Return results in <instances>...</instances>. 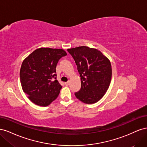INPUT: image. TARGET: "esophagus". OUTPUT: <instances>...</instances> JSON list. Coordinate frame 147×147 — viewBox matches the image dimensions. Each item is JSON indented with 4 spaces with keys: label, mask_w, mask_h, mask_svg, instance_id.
<instances>
[{
    "label": "esophagus",
    "mask_w": 147,
    "mask_h": 147,
    "mask_svg": "<svg viewBox=\"0 0 147 147\" xmlns=\"http://www.w3.org/2000/svg\"><path fill=\"white\" fill-rule=\"evenodd\" d=\"M69 82H65V86H69Z\"/></svg>",
    "instance_id": "34e87169"
}]
</instances>
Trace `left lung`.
<instances>
[{
  "instance_id": "8db88e82",
  "label": "left lung",
  "mask_w": 147,
  "mask_h": 147,
  "mask_svg": "<svg viewBox=\"0 0 147 147\" xmlns=\"http://www.w3.org/2000/svg\"><path fill=\"white\" fill-rule=\"evenodd\" d=\"M81 80V88L75 92L77 98L85 104H94L104 96L112 78L109 59L98 50L82 46L70 48Z\"/></svg>"
}]
</instances>
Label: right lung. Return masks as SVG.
<instances>
[{"mask_svg":"<svg viewBox=\"0 0 147 147\" xmlns=\"http://www.w3.org/2000/svg\"><path fill=\"white\" fill-rule=\"evenodd\" d=\"M63 49L40 48L23 61L20 69L22 88L34 104L46 107L58 96L62 86L56 80V68Z\"/></svg>","mask_w":147,"mask_h":147,"instance_id":"right-lung-1","label":"right lung"}]
</instances>
